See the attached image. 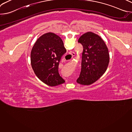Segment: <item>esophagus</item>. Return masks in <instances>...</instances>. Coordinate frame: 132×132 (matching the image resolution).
<instances>
[{
    "mask_svg": "<svg viewBox=\"0 0 132 132\" xmlns=\"http://www.w3.org/2000/svg\"><path fill=\"white\" fill-rule=\"evenodd\" d=\"M69 54H70V55H71L72 56H73L75 55V53L74 52H70V53H69Z\"/></svg>",
    "mask_w": 132,
    "mask_h": 132,
    "instance_id": "34e87169",
    "label": "esophagus"
}]
</instances>
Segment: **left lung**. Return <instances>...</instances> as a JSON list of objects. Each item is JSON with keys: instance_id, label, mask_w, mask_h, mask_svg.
Returning <instances> with one entry per match:
<instances>
[{"instance_id": "left-lung-1", "label": "left lung", "mask_w": 132, "mask_h": 132, "mask_svg": "<svg viewBox=\"0 0 132 132\" xmlns=\"http://www.w3.org/2000/svg\"><path fill=\"white\" fill-rule=\"evenodd\" d=\"M78 42L83 46L81 70L77 82L90 85L104 73L109 63L108 47L98 35L91 32L82 34Z\"/></svg>"}]
</instances>
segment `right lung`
<instances>
[{
  "label": "right lung",
  "instance_id": "obj_1",
  "mask_svg": "<svg viewBox=\"0 0 132 132\" xmlns=\"http://www.w3.org/2000/svg\"><path fill=\"white\" fill-rule=\"evenodd\" d=\"M66 52L61 37L52 32L41 36L33 45L31 53L32 68L40 80L54 87L65 81L59 72L62 56Z\"/></svg>",
  "mask_w": 132,
  "mask_h": 132
}]
</instances>
